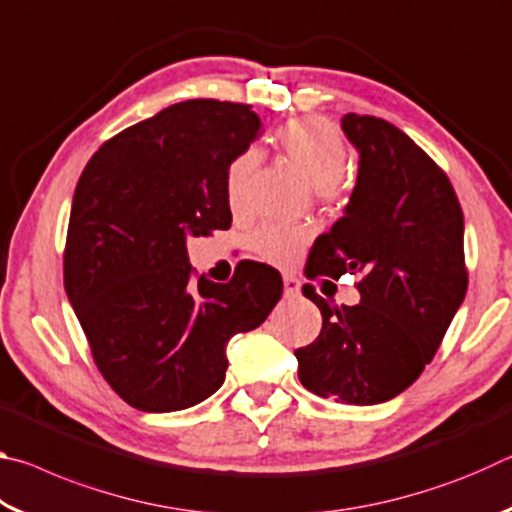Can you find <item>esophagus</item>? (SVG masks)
Returning <instances> with one entry per match:
<instances>
[{"label":"esophagus","instance_id":"obj_1","mask_svg":"<svg viewBox=\"0 0 512 512\" xmlns=\"http://www.w3.org/2000/svg\"><path fill=\"white\" fill-rule=\"evenodd\" d=\"M300 280L296 275H284V296H298Z\"/></svg>","mask_w":512,"mask_h":512}]
</instances>
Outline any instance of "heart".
Returning a JSON list of instances; mask_svg holds the SVG:
<instances>
[{
    "instance_id": "1",
    "label": "heart",
    "mask_w": 512,
    "mask_h": 512,
    "mask_svg": "<svg viewBox=\"0 0 512 512\" xmlns=\"http://www.w3.org/2000/svg\"><path fill=\"white\" fill-rule=\"evenodd\" d=\"M275 149L284 155L293 169L325 201H343L348 167V149L341 133L329 119L323 117H298L277 128L273 137ZM257 153L244 151L228 164L225 171V196L232 210H241L246 203L250 180L257 169ZM309 230L305 225L291 223H262L250 235V248L266 262L287 266L296 262L300 250L305 248Z\"/></svg>"
}]
</instances>
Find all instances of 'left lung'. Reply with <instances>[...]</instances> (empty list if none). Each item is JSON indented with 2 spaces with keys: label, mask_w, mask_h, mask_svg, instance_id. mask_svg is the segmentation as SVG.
<instances>
[{
  "label": "left lung",
  "mask_w": 512,
  "mask_h": 512,
  "mask_svg": "<svg viewBox=\"0 0 512 512\" xmlns=\"http://www.w3.org/2000/svg\"><path fill=\"white\" fill-rule=\"evenodd\" d=\"M359 151L345 214L314 241L307 275H359L361 302L329 307L318 339L296 350L307 391L343 404L393 400L420 377L467 291L463 210L447 173L388 121L348 112Z\"/></svg>",
  "instance_id": "left-lung-1"
}]
</instances>
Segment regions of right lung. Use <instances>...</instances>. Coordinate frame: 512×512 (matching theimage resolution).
I'll use <instances>...</instances> for the list:
<instances>
[{
    "instance_id": "right-lung-1",
    "label": "right lung",
    "mask_w": 512,
    "mask_h": 512,
    "mask_svg": "<svg viewBox=\"0 0 512 512\" xmlns=\"http://www.w3.org/2000/svg\"><path fill=\"white\" fill-rule=\"evenodd\" d=\"M262 128L246 103L192 99L101 144L76 185L63 275L92 359L121 400L189 409L225 379V345L282 296L275 268L248 262L228 284L194 277L187 237L230 228L228 164Z\"/></svg>"
}]
</instances>
